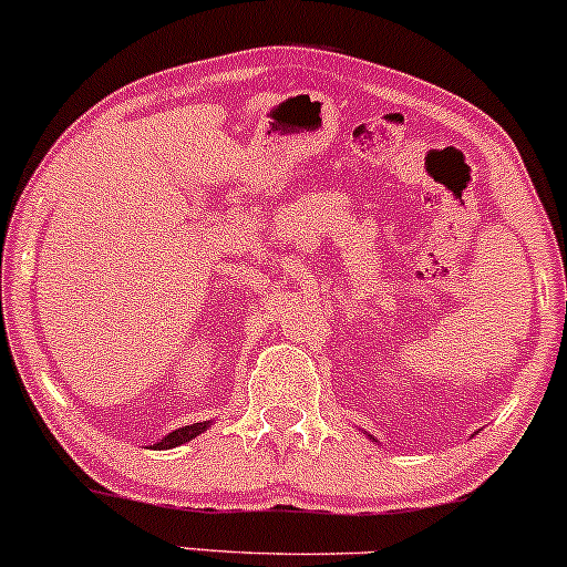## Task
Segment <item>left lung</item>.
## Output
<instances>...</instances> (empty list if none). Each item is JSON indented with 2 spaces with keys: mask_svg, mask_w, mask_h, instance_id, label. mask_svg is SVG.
Here are the masks:
<instances>
[{
  "mask_svg": "<svg viewBox=\"0 0 567 567\" xmlns=\"http://www.w3.org/2000/svg\"><path fill=\"white\" fill-rule=\"evenodd\" d=\"M369 439H374V436H369Z\"/></svg>",
  "mask_w": 567,
  "mask_h": 567,
  "instance_id": "left-lung-1",
  "label": "left lung"
}]
</instances>
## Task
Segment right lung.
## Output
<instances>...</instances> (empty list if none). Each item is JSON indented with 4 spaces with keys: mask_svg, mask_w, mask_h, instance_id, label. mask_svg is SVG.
I'll use <instances>...</instances> for the list:
<instances>
[{
    "mask_svg": "<svg viewBox=\"0 0 567 567\" xmlns=\"http://www.w3.org/2000/svg\"><path fill=\"white\" fill-rule=\"evenodd\" d=\"M208 425H212V421H203V423L184 425V429H176V431H171L168 436H163L161 442L150 444V447H155V450H171V447H179V444H184V442H193L195 436H200L203 431L208 429Z\"/></svg>",
    "mask_w": 567,
    "mask_h": 567,
    "instance_id": "1",
    "label": "right lung"
}]
</instances>
